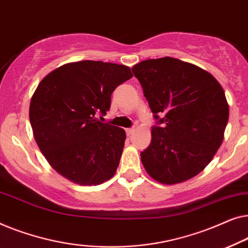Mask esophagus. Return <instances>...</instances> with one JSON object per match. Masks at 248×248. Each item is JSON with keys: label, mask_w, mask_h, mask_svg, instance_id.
<instances>
[{"label": "esophagus", "mask_w": 248, "mask_h": 248, "mask_svg": "<svg viewBox=\"0 0 248 248\" xmlns=\"http://www.w3.org/2000/svg\"><path fill=\"white\" fill-rule=\"evenodd\" d=\"M134 131H135V128H128V129H125V132H127L128 136H130Z\"/></svg>", "instance_id": "esophagus-1"}]
</instances>
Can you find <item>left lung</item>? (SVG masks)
<instances>
[{"instance_id": "1", "label": "left lung", "mask_w": 248, "mask_h": 248, "mask_svg": "<svg viewBox=\"0 0 248 248\" xmlns=\"http://www.w3.org/2000/svg\"><path fill=\"white\" fill-rule=\"evenodd\" d=\"M132 72L163 124L152 129L151 145L140 153L146 172L167 186L192 179L224 140L229 118L224 89L210 73L172 57L142 61Z\"/></svg>"}]
</instances>
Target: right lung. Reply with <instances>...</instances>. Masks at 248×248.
<instances>
[{"label":"right lung","instance_id":"obj_1","mask_svg":"<svg viewBox=\"0 0 248 248\" xmlns=\"http://www.w3.org/2000/svg\"><path fill=\"white\" fill-rule=\"evenodd\" d=\"M132 78L128 66L95 61L68 62L38 84L29 118L38 147L53 169L79 186H99L114 175L123 154V128L100 123L111 94Z\"/></svg>","mask_w":248,"mask_h":248}]
</instances>
